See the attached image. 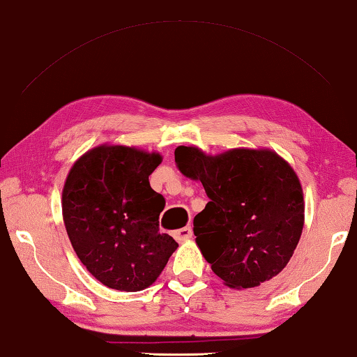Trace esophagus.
I'll list each match as a JSON object with an SVG mask.
<instances>
[{"instance_id":"esophagus-1","label":"esophagus","mask_w":357,"mask_h":357,"mask_svg":"<svg viewBox=\"0 0 357 357\" xmlns=\"http://www.w3.org/2000/svg\"><path fill=\"white\" fill-rule=\"evenodd\" d=\"M191 236H192L191 226H185V227H182V229H177L174 232V238L178 242L188 241V238H191Z\"/></svg>"}]
</instances>
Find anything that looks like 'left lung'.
<instances>
[{"label":"left lung","mask_w":357,"mask_h":357,"mask_svg":"<svg viewBox=\"0 0 357 357\" xmlns=\"http://www.w3.org/2000/svg\"><path fill=\"white\" fill-rule=\"evenodd\" d=\"M175 165L201 182L208 202L192 221L196 243L229 288H255L278 275L299 243L303 195L299 178L271 150L236 149L207 156L175 149Z\"/></svg>","instance_id":"left-lung-1"}]
</instances>
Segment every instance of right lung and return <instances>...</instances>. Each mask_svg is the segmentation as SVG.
<instances>
[{
    "label": "right lung",
    "instance_id": "1",
    "mask_svg": "<svg viewBox=\"0 0 357 357\" xmlns=\"http://www.w3.org/2000/svg\"><path fill=\"white\" fill-rule=\"evenodd\" d=\"M161 155L101 145L75 161L63 188V220L75 255L107 288L142 291L178 243L160 232L165 197L149 177Z\"/></svg>",
    "mask_w": 357,
    "mask_h": 357
}]
</instances>
